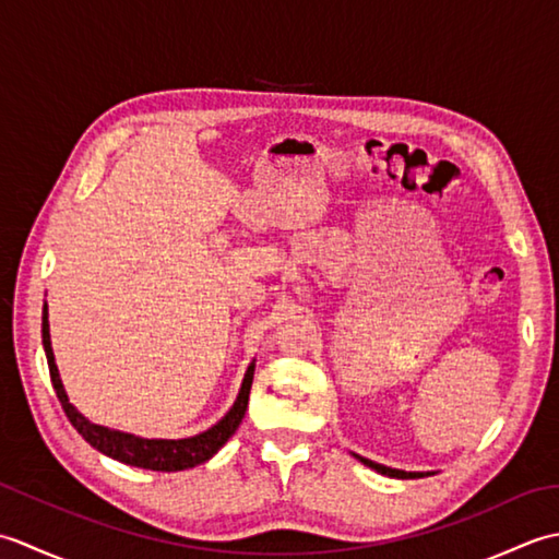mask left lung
<instances>
[{
	"instance_id": "1",
	"label": "left lung",
	"mask_w": 559,
	"mask_h": 559,
	"mask_svg": "<svg viewBox=\"0 0 559 559\" xmlns=\"http://www.w3.org/2000/svg\"><path fill=\"white\" fill-rule=\"evenodd\" d=\"M358 456V454H355ZM358 461H362L365 466H370L372 471L382 473V476H389V478H401V480H408V478H423V476H430V473H411V471H399V468H389V466H382V463H374L370 459H362L358 456Z\"/></svg>"
}]
</instances>
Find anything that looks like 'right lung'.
Returning <instances> with one entry per match:
<instances>
[{"label": "right lung", "mask_w": 559, "mask_h": 559, "mask_svg": "<svg viewBox=\"0 0 559 559\" xmlns=\"http://www.w3.org/2000/svg\"><path fill=\"white\" fill-rule=\"evenodd\" d=\"M43 348L47 355V367H50V379H52V386L57 391V399H59V403H62L69 423L76 427V432L86 439L93 449H98L100 454L117 459L122 463H129V466L148 468V471L170 473V471L194 468V466H199V463H204L213 454H216V451L235 435L237 427H240V423L245 418V411H247L249 389H252V379H254V362H252L247 367L245 379H242V389H240V394H237V401L233 403V408L225 413L223 420L209 427L206 432L194 435V437H185V439H144V437H134L129 432L110 430V427L91 423L83 418V415L74 406H71L62 379H59V370L55 365L50 324H47V305L43 307Z\"/></svg>", "instance_id": "obj_1"}]
</instances>
